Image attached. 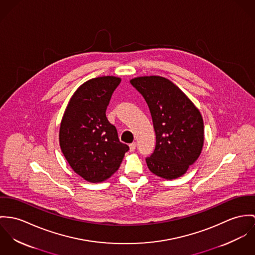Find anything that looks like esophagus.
Masks as SVG:
<instances>
[{
    "instance_id": "obj_1",
    "label": "esophagus",
    "mask_w": 255,
    "mask_h": 255,
    "mask_svg": "<svg viewBox=\"0 0 255 255\" xmlns=\"http://www.w3.org/2000/svg\"><path fill=\"white\" fill-rule=\"evenodd\" d=\"M136 146H137V143L136 142H132L129 144V147H130V151H134L136 149Z\"/></svg>"
}]
</instances>
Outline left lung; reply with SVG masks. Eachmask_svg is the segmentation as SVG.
<instances>
[{
  "label": "left lung",
  "instance_id": "1",
  "mask_svg": "<svg viewBox=\"0 0 255 255\" xmlns=\"http://www.w3.org/2000/svg\"><path fill=\"white\" fill-rule=\"evenodd\" d=\"M130 83L144 98L156 135L155 149L145 159L148 169L166 180L183 176L197 161L204 142L199 110L167 78L140 76Z\"/></svg>",
  "mask_w": 255,
  "mask_h": 255
}]
</instances>
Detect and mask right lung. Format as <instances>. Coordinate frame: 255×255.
I'll return each instance as SVG.
<instances>
[{"mask_svg": "<svg viewBox=\"0 0 255 255\" xmlns=\"http://www.w3.org/2000/svg\"><path fill=\"white\" fill-rule=\"evenodd\" d=\"M120 82L115 76L86 81L70 98L60 122V149L73 171L90 183L111 178L129 149L106 116Z\"/></svg>", "mask_w": 255, "mask_h": 255, "instance_id": "right-lung-1", "label": "right lung"}]
</instances>
